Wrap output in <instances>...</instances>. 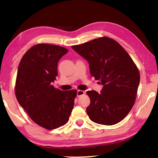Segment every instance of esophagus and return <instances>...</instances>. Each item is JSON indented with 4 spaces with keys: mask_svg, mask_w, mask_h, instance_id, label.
<instances>
[{
    "mask_svg": "<svg viewBox=\"0 0 158 158\" xmlns=\"http://www.w3.org/2000/svg\"><path fill=\"white\" fill-rule=\"evenodd\" d=\"M77 97H79V96H81L85 94V91H84V90H77Z\"/></svg>",
    "mask_w": 158,
    "mask_h": 158,
    "instance_id": "obj_1",
    "label": "esophagus"
}]
</instances>
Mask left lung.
<instances>
[{
	"label": "left lung",
	"mask_w": 158,
	"mask_h": 158,
	"mask_svg": "<svg viewBox=\"0 0 158 158\" xmlns=\"http://www.w3.org/2000/svg\"><path fill=\"white\" fill-rule=\"evenodd\" d=\"M72 48L89 63L90 74L103 88L101 94L89 90L86 112L96 123L112 125L121 121L135 105L140 74L136 64L118 42L101 37Z\"/></svg>",
	"instance_id": "8db88e82"
}]
</instances>
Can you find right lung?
Masks as SVG:
<instances>
[{
    "label": "right lung",
    "mask_w": 158,
    "mask_h": 158,
    "mask_svg": "<svg viewBox=\"0 0 158 158\" xmlns=\"http://www.w3.org/2000/svg\"><path fill=\"white\" fill-rule=\"evenodd\" d=\"M68 52L58 45L37 44L25 53L18 68L17 101L32 121L47 130L66 124L74 107L77 90L63 91L52 85L58 61Z\"/></svg>",
    "instance_id": "1"
}]
</instances>
